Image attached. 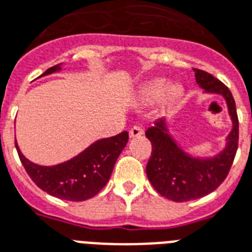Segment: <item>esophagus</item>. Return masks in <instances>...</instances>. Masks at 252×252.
<instances>
[{
	"label": "esophagus",
	"mask_w": 252,
	"mask_h": 252,
	"mask_svg": "<svg viewBox=\"0 0 252 252\" xmlns=\"http://www.w3.org/2000/svg\"><path fill=\"white\" fill-rule=\"evenodd\" d=\"M144 134V129L141 128V126H132L129 129V136L132 137V138H136V137H141Z\"/></svg>",
	"instance_id": "1"
}]
</instances>
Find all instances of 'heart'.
Wrapping results in <instances>:
<instances>
[{
    "label": "heart",
    "mask_w": 252,
    "mask_h": 252,
    "mask_svg": "<svg viewBox=\"0 0 252 252\" xmlns=\"http://www.w3.org/2000/svg\"><path fill=\"white\" fill-rule=\"evenodd\" d=\"M183 93V88L173 84L167 87L164 80H154L147 83L142 89V97L147 102H157L164 97L167 101L173 102L181 95Z\"/></svg>",
    "instance_id": "b5f03b06"
}]
</instances>
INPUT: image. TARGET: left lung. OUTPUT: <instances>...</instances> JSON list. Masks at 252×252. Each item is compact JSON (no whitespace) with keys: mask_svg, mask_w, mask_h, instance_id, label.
<instances>
[{"mask_svg":"<svg viewBox=\"0 0 252 252\" xmlns=\"http://www.w3.org/2000/svg\"><path fill=\"white\" fill-rule=\"evenodd\" d=\"M194 72L195 81L206 93L224 97L233 128L225 149L212 158H194L185 153L169 134L165 119L155 122L145 132L153 146L146 165L147 179L160 195L173 202L198 199L218 189L226 179L238 149V116L232 93L211 73L198 68Z\"/></svg>","mask_w":252,"mask_h":252,"instance_id":"obj_1","label":"left lung"}]
</instances>
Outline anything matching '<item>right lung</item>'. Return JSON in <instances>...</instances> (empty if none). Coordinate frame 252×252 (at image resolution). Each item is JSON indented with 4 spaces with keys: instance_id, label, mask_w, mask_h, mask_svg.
I'll return each mask as SVG.
<instances>
[{
    "instance_id": "right-lung-1",
    "label": "right lung",
    "mask_w": 252,
    "mask_h": 252,
    "mask_svg": "<svg viewBox=\"0 0 252 252\" xmlns=\"http://www.w3.org/2000/svg\"><path fill=\"white\" fill-rule=\"evenodd\" d=\"M59 69L61 64H57L46 69L41 76ZM126 142L128 132L102 138L75 158L52 167L34 164L22 154L16 142L15 147L27 173L40 189L59 199L81 202L94 197L107 184L116 159L119 158Z\"/></svg>"
}]
</instances>
